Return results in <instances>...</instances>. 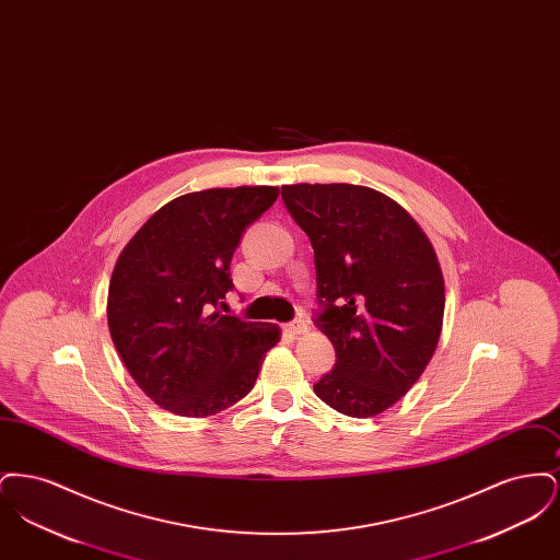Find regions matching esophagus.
I'll return each mask as SVG.
<instances>
[{
	"label": "esophagus",
	"mask_w": 560,
	"mask_h": 560,
	"mask_svg": "<svg viewBox=\"0 0 560 560\" xmlns=\"http://www.w3.org/2000/svg\"><path fill=\"white\" fill-rule=\"evenodd\" d=\"M306 329H308V325L304 323L302 319L292 320V323H288V331L293 334V336H300V334H306Z\"/></svg>",
	"instance_id": "esophagus-1"
}]
</instances>
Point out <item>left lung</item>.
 Listing matches in <instances>:
<instances>
[{"mask_svg":"<svg viewBox=\"0 0 560 560\" xmlns=\"http://www.w3.org/2000/svg\"><path fill=\"white\" fill-rule=\"evenodd\" d=\"M281 197L315 249V325L336 365L313 386L331 409L372 418L420 380L443 327L445 283L418 222L357 185H285Z\"/></svg>","mask_w":560,"mask_h":560,"instance_id":"obj_1","label":"left lung"}]
</instances>
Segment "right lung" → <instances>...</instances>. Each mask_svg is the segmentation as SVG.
<instances>
[{
	"label": "right lung",
	"mask_w": 560,
	"mask_h": 560,
	"mask_svg": "<svg viewBox=\"0 0 560 560\" xmlns=\"http://www.w3.org/2000/svg\"><path fill=\"white\" fill-rule=\"evenodd\" d=\"M279 187L208 188L172 199L119 254L108 285L113 345L140 390L187 418L213 416L256 384L275 323L222 315L231 260Z\"/></svg>",
	"instance_id": "right-lung-1"
}]
</instances>
